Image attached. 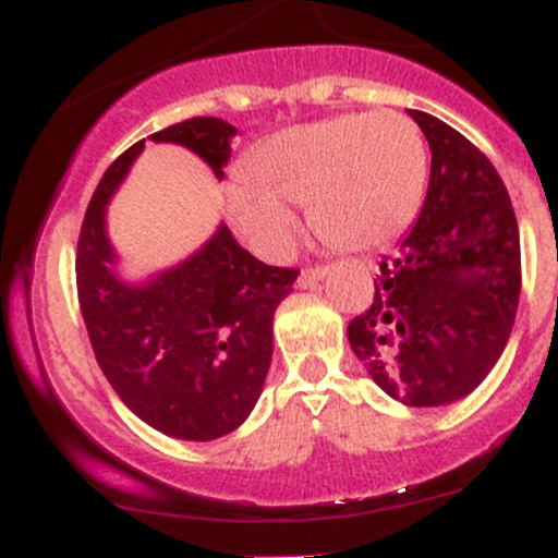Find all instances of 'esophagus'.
I'll return each instance as SVG.
<instances>
[{
  "label": "esophagus",
  "mask_w": 558,
  "mask_h": 558,
  "mask_svg": "<svg viewBox=\"0 0 558 558\" xmlns=\"http://www.w3.org/2000/svg\"><path fill=\"white\" fill-rule=\"evenodd\" d=\"M325 275H328V267H306V270H301L299 275V286L317 283V280H323Z\"/></svg>",
  "instance_id": "34e87169"
}]
</instances>
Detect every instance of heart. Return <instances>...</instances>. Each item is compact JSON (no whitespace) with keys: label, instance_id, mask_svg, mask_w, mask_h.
I'll return each instance as SVG.
<instances>
[{"label":"heart","instance_id":"heart-1","mask_svg":"<svg viewBox=\"0 0 558 558\" xmlns=\"http://www.w3.org/2000/svg\"><path fill=\"white\" fill-rule=\"evenodd\" d=\"M427 149L407 114L377 110L293 125L254 146L228 185L233 228L265 257H280L299 233L291 204L310 207L312 228L332 246L393 241L417 215Z\"/></svg>","mask_w":558,"mask_h":558}]
</instances>
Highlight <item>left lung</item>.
<instances>
[{
  "label": "left lung",
  "mask_w": 558,
  "mask_h": 558,
  "mask_svg": "<svg viewBox=\"0 0 558 558\" xmlns=\"http://www.w3.org/2000/svg\"><path fill=\"white\" fill-rule=\"evenodd\" d=\"M409 114L433 151L427 196L383 257L349 343L388 396L440 407L472 393L506 349L522 288L520 228L490 159L444 120Z\"/></svg>",
  "instance_id": "obj_1"
}]
</instances>
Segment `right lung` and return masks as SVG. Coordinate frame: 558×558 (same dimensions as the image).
<instances>
[{
  "instance_id": "obj_1",
  "label": "right lung",
  "mask_w": 558,
  "mask_h": 558,
  "mask_svg": "<svg viewBox=\"0 0 558 558\" xmlns=\"http://www.w3.org/2000/svg\"><path fill=\"white\" fill-rule=\"evenodd\" d=\"M235 128L191 118L151 133L196 151L217 178ZM144 141L101 175L78 235L75 283L88 341L114 393L155 430L183 440L233 433L257 403L272 360V317L299 270L259 262L226 222L202 248L141 286L114 275L105 207Z\"/></svg>"
}]
</instances>
